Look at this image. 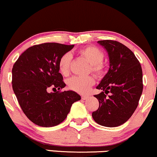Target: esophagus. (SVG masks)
<instances>
[{
    "label": "esophagus",
    "instance_id": "esophagus-1",
    "mask_svg": "<svg viewBox=\"0 0 157 157\" xmlns=\"http://www.w3.org/2000/svg\"><path fill=\"white\" fill-rule=\"evenodd\" d=\"M89 98H90L89 95H82V98L83 99V100H87V99Z\"/></svg>",
    "mask_w": 157,
    "mask_h": 157
}]
</instances>
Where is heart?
Returning a JSON list of instances; mask_svg holds the SVG:
<instances>
[{
    "instance_id": "b5f03b06",
    "label": "heart",
    "mask_w": 157,
    "mask_h": 157,
    "mask_svg": "<svg viewBox=\"0 0 157 157\" xmlns=\"http://www.w3.org/2000/svg\"><path fill=\"white\" fill-rule=\"evenodd\" d=\"M78 53L90 64V70L95 75H100L104 73L105 66L102 61L104 54L101 50L94 46H89L80 50ZM71 59V56L69 53H65L60 57L59 69L62 75H66L69 73ZM94 84L95 79L92 76H73L67 81V85L70 89L82 94L86 93Z\"/></svg>"
}]
</instances>
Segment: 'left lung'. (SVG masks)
<instances>
[{"label": "left lung", "mask_w": 157, "mask_h": 157, "mask_svg": "<svg viewBox=\"0 0 157 157\" xmlns=\"http://www.w3.org/2000/svg\"><path fill=\"white\" fill-rule=\"evenodd\" d=\"M98 43L108 53L109 68L96 86L102 92L94 95L99 107L92 116L101 126H119L132 117L138 106L143 89L142 67L134 53L121 42L100 40Z\"/></svg>", "instance_id": "8db88e82"}]
</instances>
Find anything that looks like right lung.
I'll list each match as a JSON object with an SVG mask.
<instances>
[{
  "label": "right lung",
  "mask_w": 157,
  "mask_h": 157,
  "mask_svg": "<svg viewBox=\"0 0 157 157\" xmlns=\"http://www.w3.org/2000/svg\"><path fill=\"white\" fill-rule=\"evenodd\" d=\"M73 47L55 42L34 45L13 66V91L24 114L37 126H57L67 117L72 104L81 100L73 90L59 92L66 84L59 72V60ZM50 88L59 91L49 93Z\"/></svg>",
  "instance_id": "obj_1"
}]
</instances>
